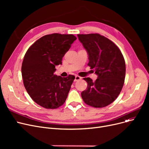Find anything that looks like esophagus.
<instances>
[{
	"label": "esophagus",
	"mask_w": 149,
	"mask_h": 149,
	"mask_svg": "<svg viewBox=\"0 0 149 149\" xmlns=\"http://www.w3.org/2000/svg\"><path fill=\"white\" fill-rule=\"evenodd\" d=\"M81 77H80V76H79V75H76L75 77L74 81H79V80H81Z\"/></svg>",
	"instance_id": "esophagus-1"
}]
</instances>
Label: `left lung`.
Instances as JSON below:
<instances>
[{
  "label": "left lung",
  "mask_w": 149,
  "mask_h": 149,
  "mask_svg": "<svg viewBox=\"0 0 149 149\" xmlns=\"http://www.w3.org/2000/svg\"><path fill=\"white\" fill-rule=\"evenodd\" d=\"M89 56L88 65L94 69L95 81L84 78L88 87L81 95L84 102L93 107H106L115 100L124 83L126 64L123 54L113 42L99 34H78Z\"/></svg>",
  "instance_id": "1"
}]
</instances>
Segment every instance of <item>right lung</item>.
I'll use <instances>...</instances> for the list:
<instances>
[{"instance_id":"add662e5","label":"right lung","mask_w":149,"mask_h":149,"mask_svg":"<svg viewBox=\"0 0 149 149\" xmlns=\"http://www.w3.org/2000/svg\"><path fill=\"white\" fill-rule=\"evenodd\" d=\"M77 38L54 33L39 38L26 51L22 65L23 84L34 101L46 109H57L65 102L75 76L54 74L56 66Z\"/></svg>"}]
</instances>
